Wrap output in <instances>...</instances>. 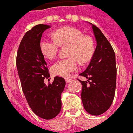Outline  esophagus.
<instances>
[{
	"mask_svg": "<svg viewBox=\"0 0 133 133\" xmlns=\"http://www.w3.org/2000/svg\"><path fill=\"white\" fill-rule=\"evenodd\" d=\"M71 81H72V79H71V78H65V82H66V83H70Z\"/></svg>",
	"mask_w": 133,
	"mask_h": 133,
	"instance_id": "1",
	"label": "esophagus"
}]
</instances>
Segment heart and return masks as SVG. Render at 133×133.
I'll use <instances>...</instances> for the list:
<instances>
[{
    "label": "heart",
    "mask_w": 133,
    "mask_h": 133,
    "mask_svg": "<svg viewBox=\"0 0 133 133\" xmlns=\"http://www.w3.org/2000/svg\"><path fill=\"white\" fill-rule=\"evenodd\" d=\"M55 40L42 39L39 48L43 55L48 59H52L57 55L59 46H69L65 59H59L52 66L54 74L68 77L72 72L78 70V61L81 63L91 60L95 51L94 41L91 37L85 35L81 31L72 26L60 28L52 33Z\"/></svg>",
    "instance_id": "obj_1"
}]
</instances>
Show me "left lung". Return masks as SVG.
<instances>
[{
  "label": "left lung",
  "mask_w": 133,
  "mask_h": 133,
  "mask_svg": "<svg viewBox=\"0 0 133 133\" xmlns=\"http://www.w3.org/2000/svg\"><path fill=\"white\" fill-rule=\"evenodd\" d=\"M96 40L94 54L87 69L80 74L87 78L83 85L81 99L84 109L93 115L107 111L113 101L117 69L115 52L102 31L90 23Z\"/></svg>",
  "instance_id": "left-lung-1"
}]
</instances>
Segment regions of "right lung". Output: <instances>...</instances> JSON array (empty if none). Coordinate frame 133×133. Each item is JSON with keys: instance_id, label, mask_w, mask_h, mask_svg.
I'll use <instances>...</instances> for the list:
<instances>
[{"instance_id": "1", "label": "right lung", "mask_w": 133, "mask_h": 133, "mask_svg": "<svg viewBox=\"0 0 133 133\" xmlns=\"http://www.w3.org/2000/svg\"><path fill=\"white\" fill-rule=\"evenodd\" d=\"M50 27L40 24L27 31L16 57L18 75L28 104L37 116L44 119H52L61 111V96L65 85L64 78L59 76L54 78L52 83H44L50 74L39 43L42 33Z\"/></svg>"}]
</instances>
